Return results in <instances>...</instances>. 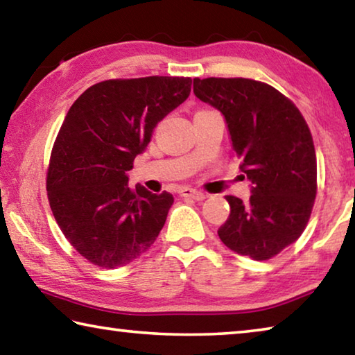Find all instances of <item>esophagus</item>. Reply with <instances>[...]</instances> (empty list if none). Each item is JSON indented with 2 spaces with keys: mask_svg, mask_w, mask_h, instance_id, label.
<instances>
[{
  "mask_svg": "<svg viewBox=\"0 0 355 355\" xmlns=\"http://www.w3.org/2000/svg\"><path fill=\"white\" fill-rule=\"evenodd\" d=\"M180 196H182V197H189V199H194L197 202L205 200L207 197H208V194H205V192L197 191V189H191V188H183L182 191H180Z\"/></svg>",
  "mask_w": 355,
  "mask_h": 355,
  "instance_id": "34e87169",
  "label": "esophagus"
}]
</instances>
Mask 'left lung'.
<instances>
[{
  "label": "left lung",
  "instance_id": "left-lung-1",
  "mask_svg": "<svg viewBox=\"0 0 355 355\" xmlns=\"http://www.w3.org/2000/svg\"><path fill=\"white\" fill-rule=\"evenodd\" d=\"M196 97L225 119L250 199H225L218 235L228 249L269 260L302 235L316 197V155L302 114L269 84L248 78L194 80Z\"/></svg>",
  "mask_w": 355,
  "mask_h": 355
}]
</instances>
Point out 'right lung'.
Masks as SVG:
<instances>
[{
	"mask_svg": "<svg viewBox=\"0 0 355 355\" xmlns=\"http://www.w3.org/2000/svg\"><path fill=\"white\" fill-rule=\"evenodd\" d=\"M191 83L178 76L101 81L65 116L48 167V200L69 243L97 266L136 260L164 227L171 192L131 189L127 172L158 122L189 97Z\"/></svg>",
	"mask_w": 355,
	"mask_h": 355,
	"instance_id": "obj_1",
	"label": "right lung"
}]
</instances>
